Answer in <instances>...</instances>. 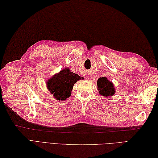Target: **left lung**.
Wrapping results in <instances>:
<instances>
[{"instance_id": "obj_1", "label": "left lung", "mask_w": 158, "mask_h": 158, "mask_svg": "<svg viewBox=\"0 0 158 158\" xmlns=\"http://www.w3.org/2000/svg\"><path fill=\"white\" fill-rule=\"evenodd\" d=\"M97 85L99 94L103 96H112L115 94L114 85L106 77L99 78L97 82Z\"/></svg>"}]
</instances>
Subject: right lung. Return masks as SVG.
I'll return each instance as SVG.
<instances>
[{
    "label": "right lung",
    "mask_w": 158,
    "mask_h": 158,
    "mask_svg": "<svg viewBox=\"0 0 158 158\" xmlns=\"http://www.w3.org/2000/svg\"><path fill=\"white\" fill-rule=\"evenodd\" d=\"M81 79L82 77L66 68L47 80V87L55 99L64 101L70 97L74 84Z\"/></svg>",
    "instance_id": "add662e5"
}]
</instances>
